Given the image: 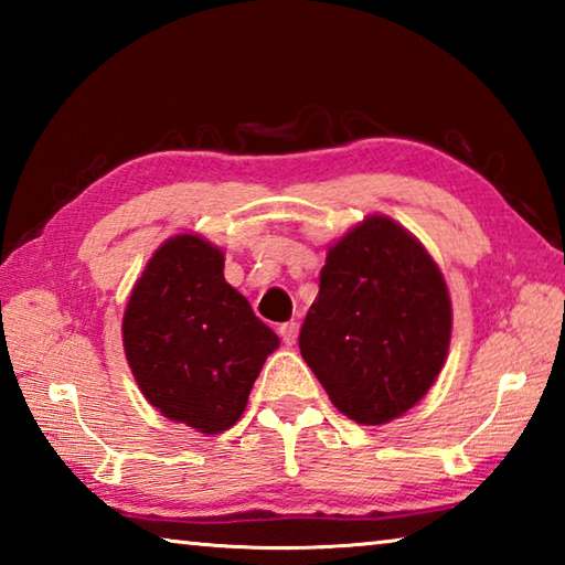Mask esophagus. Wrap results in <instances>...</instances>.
Here are the masks:
<instances>
[{
  "label": "esophagus",
  "mask_w": 565,
  "mask_h": 565,
  "mask_svg": "<svg viewBox=\"0 0 565 565\" xmlns=\"http://www.w3.org/2000/svg\"><path fill=\"white\" fill-rule=\"evenodd\" d=\"M279 333H281L284 343H289V347H291V343L296 341V337H299V321H286V323H281Z\"/></svg>",
  "instance_id": "1"
}]
</instances>
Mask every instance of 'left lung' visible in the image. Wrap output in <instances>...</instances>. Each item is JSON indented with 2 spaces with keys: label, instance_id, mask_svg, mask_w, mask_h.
Instances as JSON below:
<instances>
[{
  "label": "left lung",
  "instance_id": "1",
  "mask_svg": "<svg viewBox=\"0 0 565 565\" xmlns=\"http://www.w3.org/2000/svg\"><path fill=\"white\" fill-rule=\"evenodd\" d=\"M448 343L444 274L404 226L374 214L329 248L299 349L343 416H404L441 374Z\"/></svg>",
  "mask_w": 565,
  "mask_h": 565
}]
</instances>
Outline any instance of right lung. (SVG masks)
<instances>
[{
	"label": "right lung",
	"mask_w": 565,
	"mask_h": 565,
	"mask_svg": "<svg viewBox=\"0 0 565 565\" xmlns=\"http://www.w3.org/2000/svg\"><path fill=\"white\" fill-rule=\"evenodd\" d=\"M124 353L141 394L206 436L242 418L279 337L224 279V252L196 234L167 238L134 284Z\"/></svg>",
	"instance_id": "1"
}]
</instances>
